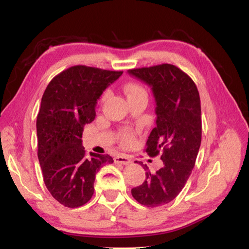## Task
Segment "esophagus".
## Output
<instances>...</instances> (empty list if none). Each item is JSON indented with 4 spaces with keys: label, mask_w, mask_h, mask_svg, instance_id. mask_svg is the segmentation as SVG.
<instances>
[{
    "label": "esophagus",
    "mask_w": 249,
    "mask_h": 249,
    "mask_svg": "<svg viewBox=\"0 0 249 249\" xmlns=\"http://www.w3.org/2000/svg\"><path fill=\"white\" fill-rule=\"evenodd\" d=\"M114 161L116 163H122V165H129L131 162V160L126 155H118L114 157Z\"/></svg>",
    "instance_id": "1"
}]
</instances>
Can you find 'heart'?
Instances as JSON below:
<instances>
[{"label":"heart","mask_w":249,"mask_h":249,"mask_svg":"<svg viewBox=\"0 0 249 249\" xmlns=\"http://www.w3.org/2000/svg\"><path fill=\"white\" fill-rule=\"evenodd\" d=\"M124 91L126 93V95H127L128 99L139 97V96H143V95H144V96H147L146 89L138 83H134V82L127 83L124 87ZM107 95H108V92H105L102 99L104 100L106 97H107ZM121 139H122V142H123L124 144H128V143H130L131 141H133V135H131V133H129V131L125 130V131H123V133H122Z\"/></svg>","instance_id":"1"}]
</instances>
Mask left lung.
<instances>
[{"label":"left lung","instance_id":"1","mask_svg":"<svg viewBox=\"0 0 249 249\" xmlns=\"http://www.w3.org/2000/svg\"><path fill=\"white\" fill-rule=\"evenodd\" d=\"M128 73L152 89L157 118L145 152L152 157L160 152L163 162L155 173L139 162L146 178L131 195L140 204L156 208L171 202L192 174L202 134L200 96L193 79L171 64L134 68Z\"/></svg>","mask_w":249,"mask_h":249}]
</instances>
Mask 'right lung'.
<instances>
[{
    "label": "right lung",
    "instance_id": "add662e5",
    "mask_svg": "<svg viewBox=\"0 0 249 249\" xmlns=\"http://www.w3.org/2000/svg\"><path fill=\"white\" fill-rule=\"evenodd\" d=\"M123 73L84 65L71 66L49 82L36 121L38 160L44 182L67 208L86 204L94 194L97 171L112 157L82 146L86 124L94 121L97 99Z\"/></svg>",
    "mask_w": 249,
    "mask_h": 249
}]
</instances>
